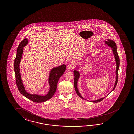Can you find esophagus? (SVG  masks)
Listing matches in <instances>:
<instances>
[{"instance_id": "1", "label": "esophagus", "mask_w": 134, "mask_h": 134, "mask_svg": "<svg viewBox=\"0 0 134 134\" xmlns=\"http://www.w3.org/2000/svg\"><path fill=\"white\" fill-rule=\"evenodd\" d=\"M73 67H74V66L72 64H69L67 65V68L68 69H73Z\"/></svg>"}]
</instances>
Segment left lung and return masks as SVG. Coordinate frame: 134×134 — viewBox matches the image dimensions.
<instances>
[{"mask_svg":"<svg viewBox=\"0 0 134 134\" xmlns=\"http://www.w3.org/2000/svg\"><path fill=\"white\" fill-rule=\"evenodd\" d=\"M105 43L108 45V46H110V47L112 48V50H113V53L114 54L115 59V61H116V66H117V67H116V82H115V83L114 87L113 88V89L112 90V91H113L115 89V87H116L117 83V82H118V70L119 66H120V59H119V55H118V53H117V47H116V43H115V42L114 41H113L112 40L108 39L106 41H105ZM73 72H74V75L75 77L74 83V85L75 89V91H76V92L77 93V94L81 98L84 99L82 97L80 94L79 93V90L77 89V82L78 79L79 78V72L77 71H76V70H74V71H73ZM109 93L108 94H109ZM105 97H104L103 98L99 99H98V100H97L92 101V102H96V103H97V102H99L102 101V100H103L105 98Z\"/></svg>","mask_w":134,"mask_h":134,"instance_id":"left-lung-1","label":"left lung"}]
</instances>
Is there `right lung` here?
Wrapping results in <instances>:
<instances>
[{"label": "right lung", "mask_w": 134, "mask_h": 134, "mask_svg": "<svg viewBox=\"0 0 134 134\" xmlns=\"http://www.w3.org/2000/svg\"><path fill=\"white\" fill-rule=\"evenodd\" d=\"M28 43V40L26 39L22 40L18 46L17 51V55L14 62V69L15 73L16 82L17 86L20 92L23 96L32 101L39 103L47 101L51 99L56 92L58 81L62 75L64 74L66 70V65L63 64L56 68H53L51 70L49 77V83L50 90L48 93L45 96L38 95L30 94L26 92L22 83V80L20 72V63L21 59L23 47Z\"/></svg>", "instance_id": "1"}]
</instances>
